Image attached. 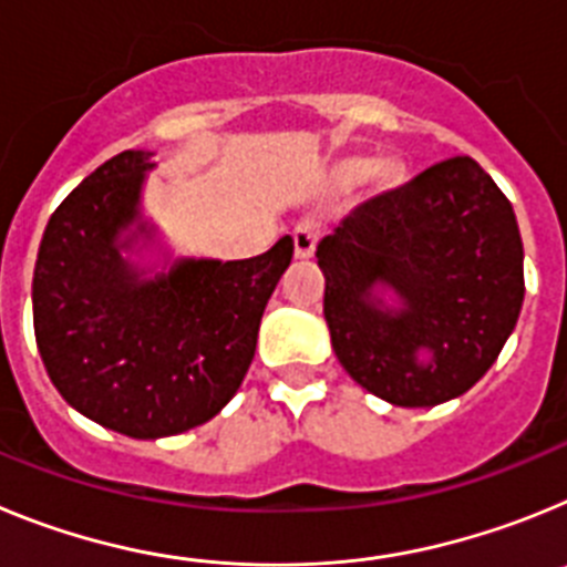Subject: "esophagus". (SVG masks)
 I'll use <instances>...</instances> for the list:
<instances>
[{
  "instance_id": "obj_1",
  "label": "esophagus",
  "mask_w": 567,
  "mask_h": 567,
  "mask_svg": "<svg viewBox=\"0 0 567 567\" xmlns=\"http://www.w3.org/2000/svg\"><path fill=\"white\" fill-rule=\"evenodd\" d=\"M320 233H323V227H320L315 218H303L292 233L295 258H312L315 247H318V240H320Z\"/></svg>"
}]
</instances>
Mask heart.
<instances>
[{
  "label": "heart",
  "instance_id": "b5f03b06",
  "mask_svg": "<svg viewBox=\"0 0 567 567\" xmlns=\"http://www.w3.org/2000/svg\"><path fill=\"white\" fill-rule=\"evenodd\" d=\"M369 173V162H349L343 167V178L346 182H360L363 175Z\"/></svg>",
  "mask_w": 567,
  "mask_h": 567
}]
</instances>
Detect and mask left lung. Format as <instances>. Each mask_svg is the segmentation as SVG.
Segmentation results:
<instances>
[{"label":"left lung","instance_id":"8db88e82","mask_svg":"<svg viewBox=\"0 0 567 567\" xmlns=\"http://www.w3.org/2000/svg\"><path fill=\"white\" fill-rule=\"evenodd\" d=\"M315 255L340 365L365 392L405 409L468 392L523 309L517 215L471 155L365 202ZM378 282L404 307L385 310L371 295Z\"/></svg>","mask_w":567,"mask_h":567}]
</instances>
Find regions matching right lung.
Returning <instances> with one entry per match:
<instances>
[{
  "label": "right lung",
  "instance_id": "1",
  "mask_svg": "<svg viewBox=\"0 0 567 567\" xmlns=\"http://www.w3.org/2000/svg\"><path fill=\"white\" fill-rule=\"evenodd\" d=\"M150 153L124 150L50 215L33 269V332L76 412L135 440L182 434L233 400L255 358L289 235L247 260H178L142 280L122 258ZM147 233V227H138Z\"/></svg>",
  "mask_w": 567,
  "mask_h": 567
}]
</instances>
